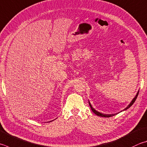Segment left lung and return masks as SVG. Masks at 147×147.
<instances>
[{"instance_id":"left-lung-1","label":"left lung","mask_w":147,"mask_h":147,"mask_svg":"<svg viewBox=\"0 0 147 147\" xmlns=\"http://www.w3.org/2000/svg\"><path fill=\"white\" fill-rule=\"evenodd\" d=\"M138 94H139V91L138 92L137 94L136 95V96L134 97V99L132 100V101H131V102H130V103L129 104V105L127 106V107L125 108L124 110H127V109H129V107H130L132 105V104L135 102L136 100V98H137L138 96ZM89 103L90 107V109H91V110L92 111L93 113H94L95 114H96L97 116H101V117H105V118H110V117H112V116H113L115 115V114H101V113H99V112H98V111H96V110H94V109L92 107V106H91V105H90V103H89Z\"/></svg>"}]
</instances>
